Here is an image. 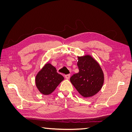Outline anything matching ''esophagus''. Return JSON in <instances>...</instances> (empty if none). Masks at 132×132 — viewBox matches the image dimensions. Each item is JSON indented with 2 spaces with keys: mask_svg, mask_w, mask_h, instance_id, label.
<instances>
[{
  "mask_svg": "<svg viewBox=\"0 0 132 132\" xmlns=\"http://www.w3.org/2000/svg\"><path fill=\"white\" fill-rule=\"evenodd\" d=\"M65 78L67 79H69L70 78V74H67V75H65Z\"/></svg>",
  "mask_w": 132,
  "mask_h": 132,
  "instance_id": "1",
  "label": "esophagus"
}]
</instances>
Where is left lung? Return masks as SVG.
Returning <instances> with one entry per match:
<instances>
[{"mask_svg":"<svg viewBox=\"0 0 132 132\" xmlns=\"http://www.w3.org/2000/svg\"><path fill=\"white\" fill-rule=\"evenodd\" d=\"M79 72L70 80L78 93L84 97H91L101 90L104 75L100 65L91 55L78 57Z\"/></svg>","mask_w":132,"mask_h":132,"instance_id":"obj_1","label":"left lung"}]
</instances>
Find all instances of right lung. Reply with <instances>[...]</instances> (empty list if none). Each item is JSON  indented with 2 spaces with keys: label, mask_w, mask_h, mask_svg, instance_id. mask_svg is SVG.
Listing matches in <instances>:
<instances>
[{
  "label": "right lung",
  "mask_w": 132,
  "mask_h": 132,
  "mask_svg": "<svg viewBox=\"0 0 132 132\" xmlns=\"http://www.w3.org/2000/svg\"><path fill=\"white\" fill-rule=\"evenodd\" d=\"M64 80V77L57 72L55 68L50 63H46L37 73L35 79L36 85L43 95H50Z\"/></svg>",
  "instance_id": "obj_1"
}]
</instances>
